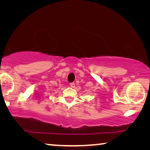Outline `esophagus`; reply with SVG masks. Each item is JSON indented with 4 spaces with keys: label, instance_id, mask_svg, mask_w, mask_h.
<instances>
[{
    "label": "esophagus",
    "instance_id": "1",
    "mask_svg": "<svg viewBox=\"0 0 150 150\" xmlns=\"http://www.w3.org/2000/svg\"><path fill=\"white\" fill-rule=\"evenodd\" d=\"M70 86H71V87L72 88H74L75 86V84L74 83H70Z\"/></svg>",
    "mask_w": 150,
    "mask_h": 150
}]
</instances>
